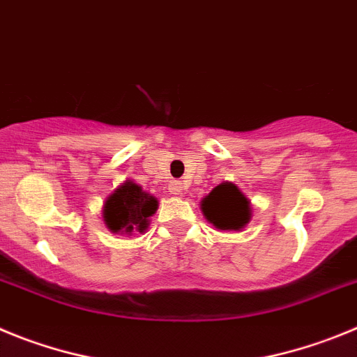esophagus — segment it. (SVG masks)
<instances>
[{"mask_svg": "<svg viewBox=\"0 0 357 357\" xmlns=\"http://www.w3.org/2000/svg\"><path fill=\"white\" fill-rule=\"evenodd\" d=\"M169 192L174 195H179L183 192V183L181 181H171L169 183Z\"/></svg>", "mask_w": 357, "mask_h": 357, "instance_id": "obj_1", "label": "esophagus"}]
</instances>
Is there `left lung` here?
Instances as JSON below:
<instances>
[{"instance_id":"obj_1","label":"left lung","mask_w":357,"mask_h":357,"mask_svg":"<svg viewBox=\"0 0 357 357\" xmlns=\"http://www.w3.org/2000/svg\"><path fill=\"white\" fill-rule=\"evenodd\" d=\"M204 217L218 229H242L250 218V206L245 195L233 185L215 186L201 201Z\"/></svg>"}]
</instances>
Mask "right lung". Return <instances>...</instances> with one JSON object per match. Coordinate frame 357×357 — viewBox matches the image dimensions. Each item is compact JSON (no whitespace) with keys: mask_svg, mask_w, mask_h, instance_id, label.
Returning a JSON list of instances; mask_svg holds the SVG:
<instances>
[{"mask_svg":"<svg viewBox=\"0 0 357 357\" xmlns=\"http://www.w3.org/2000/svg\"><path fill=\"white\" fill-rule=\"evenodd\" d=\"M156 208L158 201L153 195L144 192L133 181H126L107 199L102 217L108 229L114 233H142L149 226V217L155 213Z\"/></svg>","mask_w":357,"mask_h":357,"instance_id":"right-lung-1","label":"right lung"}]
</instances>
